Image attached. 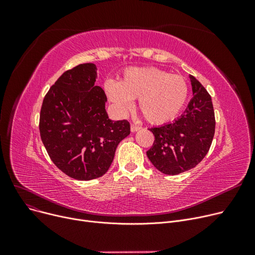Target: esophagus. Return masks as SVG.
Returning a JSON list of instances; mask_svg holds the SVG:
<instances>
[{
    "label": "esophagus",
    "mask_w": 255,
    "mask_h": 255,
    "mask_svg": "<svg viewBox=\"0 0 255 255\" xmlns=\"http://www.w3.org/2000/svg\"><path fill=\"white\" fill-rule=\"evenodd\" d=\"M130 128H131V131H132V132H135V131H138V130H139L141 127H140V126H138V125H134V124H132Z\"/></svg>",
    "instance_id": "34e87169"
}]
</instances>
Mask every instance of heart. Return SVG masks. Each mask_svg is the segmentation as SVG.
<instances>
[{
	"instance_id": "obj_1",
	"label": "heart",
	"mask_w": 255,
	"mask_h": 255,
	"mask_svg": "<svg viewBox=\"0 0 255 255\" xmlns=\"http://www.w3.org/2000/svg\"><path fill=\"white\" fill-rule=\"evenodd\" d=\"M105 91L121 113L128 112L131 99L138 98L143 118L153 125H163L181 113L189 87L184 77L156 67H130L118 84L107 82Z\"/></svg>"
}]
</instances>
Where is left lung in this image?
I'll use <instances>...</instances> for the list:
<instances>
[{"label":"left lung","mask_w":255,"mask_h":255,"mask_svg":"<svg viewBox=\"0 0 255 255\" xmlns=\"http://www.w3.org/2000/svg\"><path fill=\"white\" fill-rule=\"evenodd\" d=\"M193 98L172 123L149 129L155 140L146 156L165 175H179L195 167L210 150L215 134V114L205 87L190 75Z\"/></svg>","instance_id":"1"}]
</instances>
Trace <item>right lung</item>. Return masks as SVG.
<instances>
[{
	"mask_svg": "<svg viewBox=\"0 0 255 255\" xmlns=\"http://www.w3.org/2000/svg\"><path fill=\"white\" fill-rule=\"evenodd\" d=\"M97 68L86 63L65 71L45 95L40 112L41 140L55 165L67 176L90 181L109 170L127 120L112 121L104 91L95 86Z\"/></svg>",
	"mask_w": 255,
	"mask_h": 255,
	"instance_id": "right-lung-1",
	"label": "right lung"
}]
</instances>
